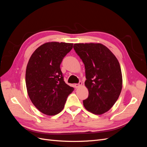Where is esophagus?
<instances>
[{
    "label": "esophagus",
    "mask_w": 147,
    "mask_h": 147,
    "mask_svg": "<svg viewBox=\"0 0 147 147\" xmlns=\"http://www.w3.org/2000/svg\"><path fill=\"white\" fill-rule=\"evenodd\" d=\"M82 82L80 81V82H78V83L75 84H74V87H75V88H79L80 86L82 85Z\"/></svg>",
    "instance_id": "obj_1"
}]
</instances>
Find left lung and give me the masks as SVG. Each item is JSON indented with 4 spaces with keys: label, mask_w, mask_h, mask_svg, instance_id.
Wrapping results in <instances>:
<instances>
[{
    "label": "left lung",
    "mask_w": 147,
    "mask_h": 147,
    "mask_svg": "<svg viewBox=\"0 0 147 147\" xmlns=\"http://www.w3.org/2000/svg\"><path fill=\"white\" fill-rule=\"evenodd\" d=\"M74 49L85 68L88 98L85 109L100 115L107 112L118 100L122 89V74L117 57L100 43H75Z\"/></svg>",
    "instance_id": "8db88e82"
}]
</instances>
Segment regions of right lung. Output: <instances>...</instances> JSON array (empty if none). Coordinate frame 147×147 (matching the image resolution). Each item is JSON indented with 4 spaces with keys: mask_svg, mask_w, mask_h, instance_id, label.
<instances>
[{
    "mask_svg": "<svg viewBox=\"0 0 147 147\" xmlns=\"http://www.w3.org/2000/svg\"><path fill=\"white\" fill-rule=\"evenodd\" d=\"M73 43L49 42L37 48L30 56L26 72L29 98L40 112L55 115L61 112L74 91L64 81L60 65Z\"/></svg>",
    "mask_w": 147,
    "mask_h": 147,
    "instance_id": "right-lung-1",
    "label": "right lung"
}]
</instances>
